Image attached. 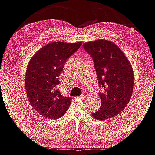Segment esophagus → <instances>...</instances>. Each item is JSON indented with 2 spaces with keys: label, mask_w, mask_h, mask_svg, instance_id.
<instances>
[{
  "label": "esophagus",
  "mask_w": 155,
  "mask_h": 155,
  "mask_svg": "<svg viewBox=\"0 0 155 155\" xmlns=\"http://www.w3.org/2000/svg\"><path fill=\"white\" fill-rule=\"evenodd\" d=\"M88 95H89V94H87V92H84V93H83L81 96H80V98H86L87 96H88Z\"/></svg>",
  "instance_id": "34e87169"
}]
</instances>
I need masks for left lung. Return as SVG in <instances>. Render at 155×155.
Listing matches in <instances>:
<instances>
[{"mask_svg": "<svg viewBox=\"0 0 155 155\" xmlns=\"http://www.w3.org/2000/svg\"><path fill=\"white\" fill-rule=\"evenodd\" d=\"M83 48L93 58L99 86L101 105L91 113L96 120L118 115L129 104L133 93L134 71L129 60L115 43L105 39L84 42Z\"/></svg>", "mask_w": 155, "mask_h": 155, "instance_id": "left-lung-1", "label": "left lung"}]
</instances>
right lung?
<instances>
[{
    "label": "right lung",
    "instance_id": "add662e5",
    "mask_svg": "<svg viewBox=\"0 0 155 155\" xmlns=\"http://www.w3.org/2000/svg\"><path fill=\"white\" fill-rule=\"evenodd\" d=\"M82 42H51L35 52L29 61L25 88L31 107L41 116L56 120L66 113L72 98L62 96L57 89L66 59Z\"/></svg>",
    "mask_w": 155,
    "mask_h": 155
}]
</instances>
